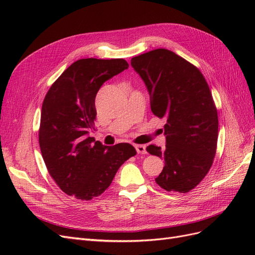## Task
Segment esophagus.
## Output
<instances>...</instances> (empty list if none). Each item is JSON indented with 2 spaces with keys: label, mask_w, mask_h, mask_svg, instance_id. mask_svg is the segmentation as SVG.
I'll use <instances>...</instances> for the list:
<instances>
[{
  "label": "esophagus",
  "mask_w": 255,
  "mask_h": 255,
  "mask_svg": "<svg viewBox=\"0 0 255 255\" xmlns=\"http://www.w3.org/2000/svg\"><path fill=\"white\" fill-rule=\"evenodd\" d=\"M135 149H136L137 153H140V154H145L146 153L145 145H143V144H135Z\"/></svg>",
  "instance_id": "obj_1"
}]
</instances>
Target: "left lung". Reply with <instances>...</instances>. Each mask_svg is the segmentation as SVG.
<instances>
[{"mask_svg":"<svg viewBox=\"0 0 255 255\" xmlns=\"http://www.w3.org/2000/svg\"><path fill=\"white\" fill-rule=\"evenodd\" d=\"M148 89L152 113L165 118L166 146H146L165 160L155 181L167 191L187 192L210 170L218 139V115L198 68L172 51L156 49L130 59Z\"/></svg>","mask_w":255,"mask_h":255,"instance_id":"left-lung-1","label":"left lung"}]
</instances>
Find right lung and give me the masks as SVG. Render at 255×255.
<instances>
[{"label":"right lung","mask_w":255,"mask_h":255,"mask_svg":"<svg viewBox=\"0 0 255 255\" xmlns=\"http://www.w3.org/2000/svg\"><path fill=\"white\" fill-rule=\"evenodd\" d=\"M128 68L127 60L84 58L61 73L45 96L39 144L50 175L67 195L91 200L109 188L136 150L129 143L104 145L89 137L102 85Z\"/></svg>","instance_id":"add662e5"}]
</instances>
